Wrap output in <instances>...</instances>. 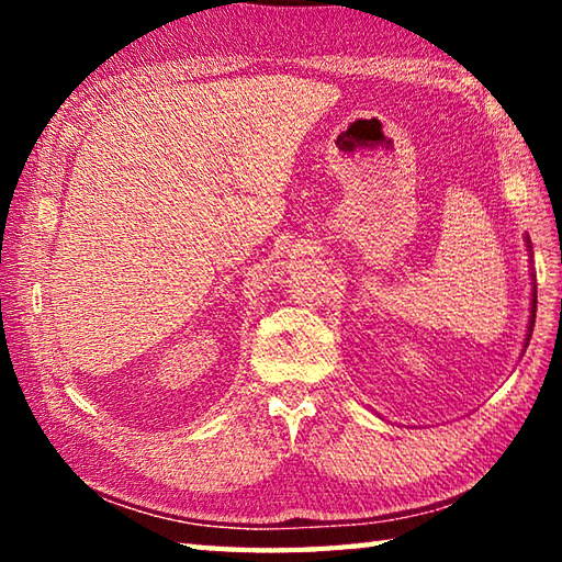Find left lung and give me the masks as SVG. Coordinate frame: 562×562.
Returning <instances> with one entry per match:
<instances>
[{"instance_id": "8db88e82", "label": "left lung", "mask_w": 562, "mask_h": 562, "mask_svg": "<svg viewBox=\"0 0 562 562\" xmlns=\"http://www.w3.org/2000/svg\"><path fill=\"white\" fill-rule=\"evenodd\" d=\"M526 247H528V255L532 258V247H530V237L526 235ZM530 278H536V274L530 272ZM532 284V292H530V315H528V329H526V341H522V351H526V347H528V341H530V335H532V325H536V304H538V294H536V282H530Z\"/></svg>"}]
</instances>
